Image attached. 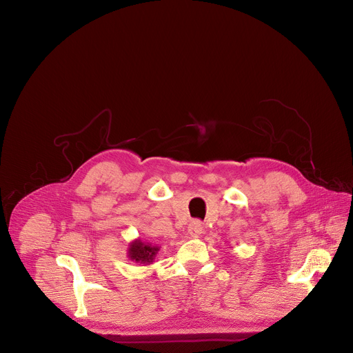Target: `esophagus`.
<instances>
[{
	"label": "esophagus",
	"instance_id": "esophagus-1",
	"mask_svg": "<svg viewBox=\"0 0 353 353\" xmlns=\"http://www.w3.org/2000/svg\"><path fill=\"white\" fill-rule=\"evenodd\" d=\"M187 231H189V236L190 237H199L200 234L203 232V225H201V223L200 221H192L190 224H189V228H187Z\"/></svg>",
	"mask_w": 353,
	"mask_h": 353
}]
</instances>
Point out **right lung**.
<instances>
[{"label": "right lung", "mask_w": 353, "mask_h": 353, "mask_svg": "<svg viewBox=\"0 0 353 353\" xmlns=\"http://www.w3.org/2000/svg\"><path fill=\"white\" fill-rule=\"evenodd\" d=\"M159 251H160L159 244L143 241L142 239H136L129 243L128 258L133 263L149 265L154 261V258Z\"/></svg>", "instance_id": "add662e5"}]
</instances>
